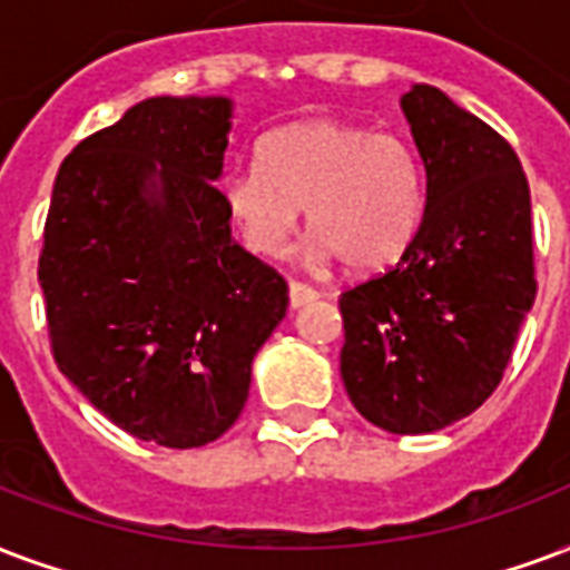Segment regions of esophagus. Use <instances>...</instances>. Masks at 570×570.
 I'll return each mask as SVG.
<instances>
[{"instance_id":"34e87169","label":"esophagus","mask_w":570,"mask_h":570,"mask_svg":"<svg viewBox=\"0 0 570 570\" xmlns=\"http://www.w3.org/2000/svg\"><path fill=\"white\" fill-rule=\"evenodd\" d=\"M320 298V289L307 284H298V281H289V304L293 307H304V304H311Z\"/></svg>"}]
</instances>
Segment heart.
Listing matches in <instances>:
<instances>
[{
  "label": "heart",
  "mask_w": 570,
  "mask_h": 570,
  "mask_svg": "<svg viewBox=\"0 0 570 570\" xmlns=\"http://www.w3.org/2000/svg\"><path fill=\"white\" fill-rule=\"evenodd\" d=\"M220 197L250 254L281 259L304 208L311 254L353 272L397 263L424 215L410 142L337 119L272 130L256 146V167L227 176Z\"/></svg>",
  "instance_id": "b5f03b06"
}]
</instances>
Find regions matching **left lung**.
Wrapping results in <instances>:
<instances>
[{
    "label": "left lung",
    "instance_id": "left-lung-1",
    "mask_svg": "<svg viewBox=\"0 0 570 570\" xmlns=\"http://www.w3.org/2000/svg\"><path fill=\"white\" fill-rule=\"evenodd\" d=\"M401 107L428 203L401 263L341 295V376L364 419L410 436L497 391L538 284L529 181L505 137L428 82Z\"/></svg>",
    "mask_w": 570,
    "mask_h": 570
}]
</instances>
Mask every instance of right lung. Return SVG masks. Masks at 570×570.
I'll list each match as a JSON object with an SVG mask.
<instances>
[{"instance_id": "add662e5", "label": "right lung", "mask_w": 570, "mask_h": 570, "mask_svg": "<svg viewBox=\"0 0 570 570\" xmlns=\"http://www.w3.org/2000/svg\"><path fill=\"white\" fill-rule=\"evenodd\" d=\"M229 98H149L62 160L38 259L59 371L142 442L199 449L245 410L286 281L236 245L215 181Z\"/></svg>"}]
</instances>
